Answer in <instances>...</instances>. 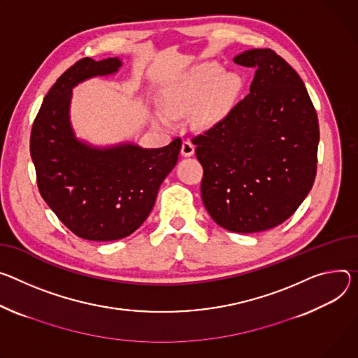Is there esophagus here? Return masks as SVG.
<instances>
[{
    "instance_id": "34e87169",
    "label": "esophagus",
    "mask_w": 358,
    "mask_h": 358,
    "mask_svg": "<svg viewBox=\"0 0 358 358\" xmlns=\"http://www.w3.org/2000/svg\"><path fill=\"white\" fill-rule=\"evenodd\" d=\"M194 150H196V147H194V144L189 141V140H185L182 141V145H181V154L184 157H189L194 154Z\"/></svg>"
}]
</instances>
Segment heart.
Instances as JSON below:
<instances>
[{"label":"heart","mask_w":358,"mask_h":358,"mask_svg":"<svg viewBox=\"0 0 358 358\" xmlns=\"http://www.w3.org/2000/svg\"><path fill=\"white\" fill-rule=\"evenodd\" d=\"M222 69L218 64L207 62L178 78L161 94V106L174 117L200 106L199 118L203 124H213L229 108L237 91L238 81L234 76L220 78ZM161 122H164L158 117Z\"/></svg>","instance_id":"heart-1"}]
</instances>
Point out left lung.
<instances>
[{
  "label": "left lung",
  "mask_w": 358,
  "mask_h": 358,
  "mask_svg": "<svg viewBox=\"0 0 358 358\" xmlns=\"http://www.w3.org/2000/svg\"><path fill=\"white\" fill-rule=\"evenodd\" d=\"M234 62L255 69L250 94L191 141L204 170V207L222 229L245 234L273 229L304 201L320 128L303 80L284 58L254 48Z\"/></svg>",
  "instance_id": "left-lung-1"
}]
</instances>
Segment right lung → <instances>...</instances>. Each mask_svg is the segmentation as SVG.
Instances as JSON below:
<instances>
[{
    "mask_svg": "<svg viewBox=\"0 0 358 358\" xmlns=\"http://www.w3.org/2000/svg\"><path fill=\"white\" fill-rule=\"evenodd\" d=\"M121 64L120 58L77 61L50 88L31 129L29 152L41 197L70 231L90 241L133 234L151 213L181 150L180 138L150 150L128 143L99 148L76 138L73 87L114 74Z\"/></svg>",
    "mask_w": 358,
    "mask_h": 358,
    "instance_id": "add662e5",
    "label": "right lung"
}]
</instances>
